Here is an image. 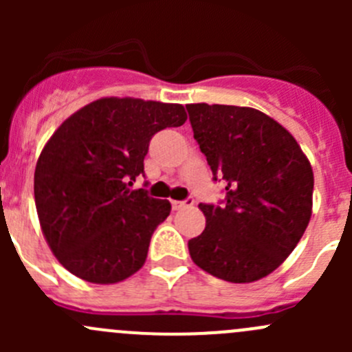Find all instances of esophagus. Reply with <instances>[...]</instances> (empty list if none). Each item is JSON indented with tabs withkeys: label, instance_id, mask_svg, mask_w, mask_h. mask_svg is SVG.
Instances as JSON below:
<instances>
[{
	"label": "esophagus",
	"instance_id": "34e87169",
	"mask_svg": "<svg viewBox=\"0 0 352 352\" xmlns=\"http://www.w3.org/2000/svg\"><path fill=\"white\" fill-rule=\"evenodd\" d=\"M192 204H194L192 197H187L186 201H172V208L175 209V211H179V209H184V208H187V206H192Z\"/></svg>",
	"mask_w": 352,
	"mask_h": 352
}]
</instances>
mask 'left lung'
<instances>
[{
	"label": "left lung",
	"mask_w": 352,
	"mask_h": 352,
	"mask_svg": "<svg viewBox=\"0 0 352 352\" xmlns=\"http://www.w3.org/2000/svg\"><path fill=\"white\" fill-rule=\"evenodd\" d=\"M194 140L225 204H199L206 228L189 240L194 264L228 283H254L286 261L311 218L314 172L289 131L252 107L189 104Z\"/></svg>",
	"instance_id": "left-lung-1"
}]
</instances>
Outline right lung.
Listing matches in <instances>:
<instances>
[{
    "label": "right lung",
    "mask_w": 352,
    "mask_h": 352,
    "mask_svg": "<svg viewBox=\"0 0 352 352\" xmlns=\"http://www.w3.org/2000/svg\"><path fill=\"white\" fill-rule=\"evenodd\" d=\"M186 120L180 104L105 97L67 117L45 143L35 208L49 248L71 274L113 285L143 267L172 206L129 186L144 175L151 138Z\"/></svg>",
    "instance_id": "1"
}]
</instances>
